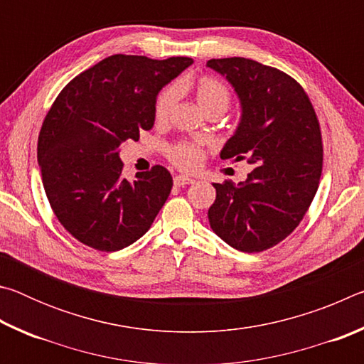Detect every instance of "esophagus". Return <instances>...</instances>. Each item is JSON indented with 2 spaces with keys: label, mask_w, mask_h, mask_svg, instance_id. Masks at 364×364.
<instances>
[{
  "label": "esophagus",
  "mask_w": 364,
  "mask_h": 364,
  "mask_svg": "<svg viewBox=\"0 0 364 364\" xmlns=\"http://www.w3.org/2000/svg\"><path fill=\"white\" fill-rule=\"evenodd\" d=\"M173 181H175L176 186H186V184H193V183H194L193 178L183 176V175H176V176L173 178Z\"/></svg>",
  "instance_id": "34e87169"
}]
</instances>
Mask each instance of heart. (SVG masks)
<instances>
[{"instance_id": "heart-1", "label": "heart", "mask_w": 364, "mask_h": 364, "mask_svg": "<svg viewBox=\"0 0 364 364\" xmlns=\"http://www.w3.org/2000/svg\"><path fill=\"white\" fill-rule=\"evenodd\" d=\"M196 101L199 107L207 112V110L218 109L225 112L226 107L230 106L231 93L226 88L225 83H221L217 78H202L196 85ZM178 100V90L175 86H168L159 95L156 102V119L159 122H165L170 117ZM204 154L199 147L194 144H178L170 149L171 162L183 170H194L199 167Z\"/></svg>"}]
</instances>
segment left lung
<instances>
[{
  "label": "left lung",
  "mask_w": 364,
  "mask_h": 364,
  "mask_svg": "<svg viewBox=\"0 0 364 364\" xmlns=\"http://www.w3.org/2000/svg\"><path fill=\"white\" fill-rule=\"evenodd\" d=\"M234 88L241 120L220 152L247 160V180L213 183L210 228L231 247L262 252L286 239L310 207L323 170L321 130L304 88L287 73L245 58L207 63Z\"/></svg>",
  "instance_id": "1"
}]
</instances>
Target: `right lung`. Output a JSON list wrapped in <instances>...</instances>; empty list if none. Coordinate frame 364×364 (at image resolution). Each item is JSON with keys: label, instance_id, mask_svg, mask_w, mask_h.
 <instances>
[{"label": "right lung", "instance_id": "obj_1", "mask_svg": "<svg viewBox=\"0 0 364 364\" xmlns=\"http://www.w3.org/2000/svg\"><path fill=\"white\" fill-rule=\"evenodd\" d=\"M193 63L114 54L73 78L49 109L38 136L43 186L60 225L82 244L128 247L168 199L170 171L156 165L128 181L120 146L151 130L159 91Z\"/></svg>", "mask_w": 364, "mask_h": 364}]
</instances>
